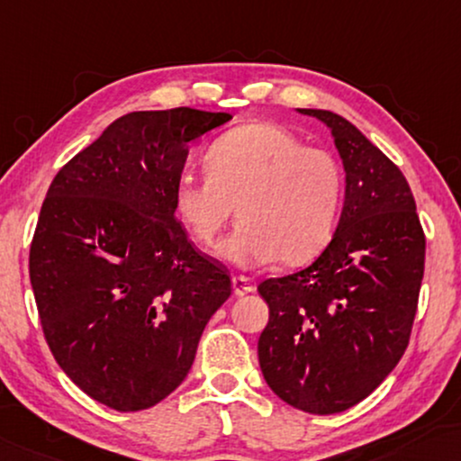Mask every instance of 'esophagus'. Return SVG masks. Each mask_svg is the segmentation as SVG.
Masks as SVG:
<instances>
[{
    "mask_svg": "<svg viewBox=\"0 0 461 461\" xmlns=\"http://www.w3.org/2000/svg\"><path fill=\"white\" fill-rule=\"evenodd\" d=\"M231 286H233V294H236V296H244V294H249V293H252V290H255V286H252L249 277H244V276L231 277Z\"/></svg>",
    "mask_w": 461,
    "mask_h": 461,
    "instance_id": "esophagus-1",
    "label": "esophagus"
}]
</instances>
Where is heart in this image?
I'll return each instance as SVG.
<instances>
[{
  "label": "heart",
  "instance_id": "heart-1",
  "mask_svg": "<svg viewBox=\"0 0 461 461\" xmlns=\"http://www.w3.org/2000/svg\"><path fill=\"white\" fill-rule=\"evenodd\" d=\"M203 165L206 177L181 175L173 187L175 215L198 242L215 244L236 209L242 223L221 255L238 267L301 265L328 246L345 198L334 154L255 121L212 141Z\"/></svg>",
  "mask_w": 461,
  "mask_h": 461
}]
</instances>
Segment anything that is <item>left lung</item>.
<instances>
[{
	"instance_id": "8db88e82",
	"label": "left lung",
	"mask_w": 461,
	"mask_h": 461,
	"mask_svg": "<svg viewBox=\"0 0 461 461\" xmlns=\"http://www.w3.org/2000/svg\"><path fill=\"white\" fill-rule=\"evenodd\" d=\"M296 110L332 131L345 167V204L332 240L309 267L258 284L269 307L258 366L282 401L328 416L372 394L403 357L426 240L399 167L340 114Z\"/></svg>"
}]
</instances>
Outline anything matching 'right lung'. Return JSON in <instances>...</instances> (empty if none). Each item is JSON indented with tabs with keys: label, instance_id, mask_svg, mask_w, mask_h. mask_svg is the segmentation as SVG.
<instances>
[{
	"label": "right lung",
	"instance_id": "1",
	"mask_svg": "<svg viewBox=\"0 0 461 461\" xmlns=\"http://www.w3.org/2000/svg\"><path fill=\"white\" fill-rule=\"evenodd\" d=\"M196 108L129 113L70 158L45 194L29 274L64 374L116 411L168 397L231 294L228 271L175 219L187 148L228 122Z\"/></svg>",
	"mask_w": 461,
	"mask_h": 461
}]
</instances>
